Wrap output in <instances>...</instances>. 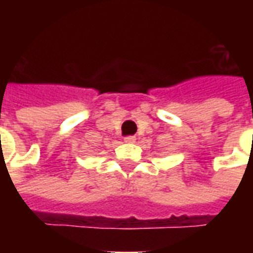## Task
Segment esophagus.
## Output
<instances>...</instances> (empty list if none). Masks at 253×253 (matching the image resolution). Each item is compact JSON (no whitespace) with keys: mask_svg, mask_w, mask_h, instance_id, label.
Masks as SVG:
<instances>
[{"mask_svg":"<svg viewBox=\"0 0 253 253\" xmlns=\"http://www.w3.org/2000/svg\"><path fill=\"white\" fill-rule=\"evenodd\" d=\"M125 142H127V143L135 142V137H132V135H128V137H125Z\"/></svg>","mask_w":253,"mask_h":253,"instance_id":"esophagus-1","label":"esophagus"}]
</instances>
